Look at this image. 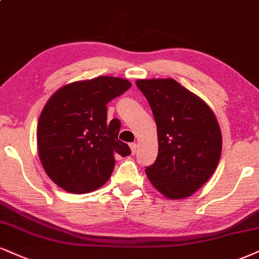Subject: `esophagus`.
Wrapping results in <instances>:
<instances>
[{
    "label": "esophagus",
    "instance_id": "1",
    "mask_svg": "<svg viewBox=\"0 0 259 259\" xmlns=\"http://www.w3.org/2000/svg\"><path fill=\"white\" fill-rule=\"evenodd\" d=\"M130 148H132V153L135 154L138 151V145L136 143H130Z\"/></svg>",
    "mask_w": 259,
    "mask_h": 259
}]
</instances>
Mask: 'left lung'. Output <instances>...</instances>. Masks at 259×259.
<instances>
[{
    "label": "left lung",
    "instance_id": "8db88e82",
    "mask_svg": "<svg viewBox=\"0 0 259 259\" xmlns=\"http://www.w3.org/2000/svg\"><path fill=\"white\" fill-rule=\"evenodd\" d=\"M136 85L153 112L158 157L146 167L164 197L182 199L197 192L219 165L222 135L205 101L172 78L139 79Z\"/></svg>",
    "mask_w": 259,
    "mask_h": 259
}]
</instances>
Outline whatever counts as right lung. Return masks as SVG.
Here are the masks:
<instances>
[{"label":"right lung","instance_id":"obj_1","mask_svg":"<svg viewBox=\"0 0 259 259\" xmlns=\"http://www.w3.org/2000/svg\"><path fill=\"white\" fill-rule=\"evenodd\" d=\"M132 87L118 77H96L64 85L43 107L37 147L47 175L60 188L84 194L107 182L114 154L132 153L118 140L120 121H107V105Z\"/></svg>","mask_w":259,"mask_h":259}]
</instances>
